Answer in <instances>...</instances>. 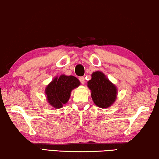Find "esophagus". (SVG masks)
<instances>
[{"instance_id": "obj_1", "label": "esophagus", "mask_w": 159, "mask_h": 159, "mask_svg": "<svg viewBox=\"0 0 159 159\" xmlns=\"http://www.w3.org/2000/svg\"><path fill=\"white\" fill-rule=\"evenodd\" d=\"M79 80L80 83H81L82 84H85V78L84 77H80L79 78Z\"/></svg>"}]
</instances>
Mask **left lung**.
I'll return each instance as SVG.
<instances>
[{
    "instance_id": "8db88e82",
    "label": "left lung",
    "mask_w": 159,
    "mask_h": 159,
    "mask_svg": "<svg viewBox=\"0 0 159 159\" xmlns=\"http://www.w3.org/2000/svg\"><path fill=\"white\" fill-rule=\"evenodd\" d=\"M87 86L91 91L93 102L100 108L110 107L117 99V86L102 71L93 72Z\"/></svg>"
}]
</instances>
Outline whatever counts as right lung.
<instances>
[{"instance_id":"add662e5","label":"right lung","mask_w":159,"mask_h":159,"mask_svg":"<svg viewBox=\"0 0 159 159\" xmlns=\"http://www.w3.org/2000/svg\"><path fill=\"white\" fill-rule=\"evenodd\" d=\"M79 80L74 75L62 74L56 76L44 90L47 102L55 109H59L69 101L70 93L80 85Z\"/></svg>"}]
</instances>
